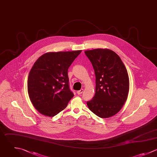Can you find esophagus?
I'll use <instances>...</instances> for the list:
<instances>
[{
	"instance_id": "esophagus-1",
	"label": "esophagus",
	"mask_w": 157,
	"mask_h": 157,
	"mask_svg": "<svg viewBox=\"0 0 157 157\" xmlns=\"http://www.w3.org/2000/svg\"><path fill=\"white\" fill-rule=\"evenodd\" d=\"M83 91H84L83 89H81L80 90H78V91L77 92V94H78V95H81V94H82V93L83 92Z\"/></svg>"
}]
</instances>
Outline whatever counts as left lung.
Returning a JSON list of instances; mask_svg holds the SVG:
<instances>
[{
  "label": "left lung",
  "instance_id": "left-lung-1",
  "mask_svg": "<svg viewBox=\"0 0 157 157\" xmlns=\"http://www.w3.org/2000/svg\"><path fill=\"white\" fill-rule=\"evenodd\" d=\"M95 75V94L87 101L89 109L101 118L116 114L127 100L129 78L120 57L108 49L86 51Z\"/></svg>",
  "mask_w": 157,
  "mask_h": 157
}]
</instances>
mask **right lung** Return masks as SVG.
<instances>
[{
    "label": "right lung",
    "mask_w": 157,
    "mask_h": 157,
    "mask_svg": "<svg viewBox=\"0 0 157 157\" xmlns=\"http://www.w3.org/2000/svg\"><path fill=\"white\" fill-rule=\"evenodd\" d=\"M81 52H48L35 62L29 74L27 89L39 113L53 117L67 107L74 96L69 86L68 69Z\"/></svg>",
    "instance_id": "1"
}]
</instances>
